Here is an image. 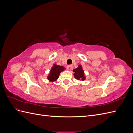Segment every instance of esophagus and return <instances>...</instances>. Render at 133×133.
Masks as SVG:
<instances>
[{
    "instance_id": "obj_1",
    "label": "esophagus",
    "mask_w": 133,
    "mask_h": 133,
    "mask_svg": "<svg viewBox=\"0 0 133 133\" xmlns=\"http://www.w3.org/2000/svg\"><path fill=\"white\" fill-rule=\"evenodd\" d=\"M72 68H73V66H72V65H70L67 66V69H68V70H71Z\"/></svg>"
}]
</instances>
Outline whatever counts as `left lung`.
Returning <instances> with one entry per match:
<instances>
[{"label": "left lung", "instance_id": "obj_1", "mask_svg": "<svg viewBox=\"0 0 133 133\" xmlns=\"http://www.w3.org/2000/svg\"><path fill=\"white\" fill-rule=\"evenodd\" d=\"M73 72L74 78L77 80H82V81L85 79V76L84 75V72L81 65H79L76 69H74Z\"/></svg>", "mask_w": 133, "mask_h": 133}]
</instances>
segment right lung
Listing matches in <instances>:
<instances>
[{
    "label": "right lung",
    "mask_w": 133,
    "mask_h": 133,
    "mask_svg": "<svg viewBox=\"0 0 133 133\" xmlns=\"http://www.w3.org/2000/svg\"><path fill=\"white\" fill-rule=\"evenodd\" d=\"M64 69H65V68L64 66L58 65L57 64H54L50 71L49 74L48 76L47 79L50 82L56 81L58 79L60 73Z\"/></svg>",
    "instance_id": "add662e5"
}]
</instances>
